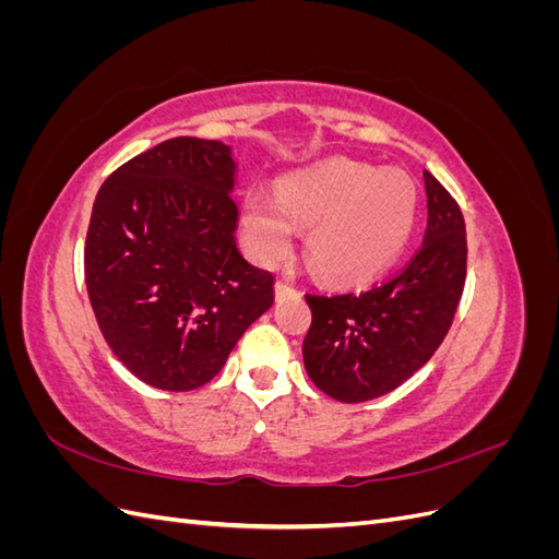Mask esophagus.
<instances>
[{
	"instance_id": "1",
	"label": "esophagus",
	"mask_w": 559,
	"mask_h": 559,
	"mask_svg": "<svg viewBox=\"0 0 559 559\" xmlns=\"http://www.w3.org/2000/svg\"><path fill=\"white\" fill-rule=\"evenodd\" d=\"M298 292L294 289V286L289 284V282H284V280H280L277 284H275V298L277 300H282V298H286V296H296Z\"/></svg>"
}]
</instances>
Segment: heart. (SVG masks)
<instances>
[{"label":"heart","mask_w":559,"mask_h":559,"mask_svg":"<svg viewBox=\"0 0 559 559\" xmlns=\"http://www.w3.org/2000/svg\"><path fill=\"white\" fill-rule=\"evenodd\" d=\"M419 191L396 167L378 170L333 158L280 181L277 195L251 189L240 226L253 261L273 265L294 245L296 226H310L306 249L317 273L335 284H366L408 247Z\"/></svg>","instance_id":"1"}]
</instances>
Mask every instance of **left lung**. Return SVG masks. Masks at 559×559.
I'll list each match as a JSON object with an SVG mask.
<instances>
[{
    "label": "left lung",
    "mask_w": 559,
    "mask_h": 559,
    "mask_svg": "<svg viewBox=\"0 0 559 559\" xmlns=\"http://www.w3.org/2000/svg\"><path fill=\"white\" fill-rule=\"evenodd\" d=\"M425 189V242L399 275L361 294L306 296L312 326L302 361L335 401L364 403L394 392L450 331L466 280V228L462 210L429 173Z\"/></svg>",
    "instance_id": "1"
}]
</instances>
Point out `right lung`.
I'll use <instances>...</instances> for the list:
<instances>
[{
    "label": "right lung",
    "instance_id": "add662e5",
    "mask_svg": "<svg viewBox=\"0 0 559 559\" xmlns=\"http://www.w3.org/2000/svg\"><path fill=\"white\" fill-rule=\"evenodd\" d=\"M240 165L224 142L177 138L97 191L86 286L107 345L134 378L191 392L275 302V277L238 249Z\"/></svg>",
    "mask_w": 559,
    "mask_h": 559
}]
</instances>
